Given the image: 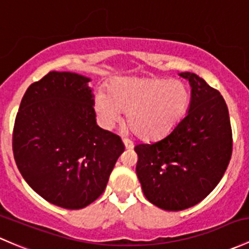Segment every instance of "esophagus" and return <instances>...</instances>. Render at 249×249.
<instances>
[{
  "label": "esophagus",
  "instance_id": "esophagus-1",
  "mask_svg": "<svg viewBox=\"0 0 249 249\" xmlns=\"http://www.w3.org/2000/svg\"><path fill=\"white\" fill-rule=\"evenodd\" d=\"M123 143H124L125 148H126V149H132L133 148V143L130 140H127V138H123Z\"/></svg>",
  "mask_w": 249,
  "mask_h": 249
}]
</instances>
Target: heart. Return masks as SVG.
Returning <instances> with one entry per match:
<instances>
[{
    "label": "heart",
    "mask_w": 249,
    "mask_h": 249,
    "mask_svg": "<svg viewBox=\"0 0 249 249\" xmlns=\"http://www.w3.org/2000/svg\"><path fill=\"white\" fill-rule=\"evenodd\" d=\"M191 103L190 88L179 80L160 77L117 78L107 94L95 98V111L101 123L111 127L127 112V125L143 140L168 135L181 122Z\"/></svg>",
    "instance_id": "1"
}]
</instances>
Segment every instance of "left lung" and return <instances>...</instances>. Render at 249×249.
Here are the masks:
<instances>
[{"label": "left lung", "instance_id": "left-lung-1", "mask_svg": "<svg viewBox=\"0 0 249 249\" xmlns=\"http://www.w3.org/2000/svg\"><path fill=\"white\" fill-rule=\"evenodd\" d=\"M179 75L191 86L187 114L162 140L135 146L143 193L167 211L185 210L209 196L223 177L232 151L223 96L193 72Z\"/></svg>", "mask_w": 249, "mask_h": 249}]
</instances>
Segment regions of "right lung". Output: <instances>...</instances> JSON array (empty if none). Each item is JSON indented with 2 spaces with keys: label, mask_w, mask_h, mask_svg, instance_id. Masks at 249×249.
Wrapping results in <instances>:
<instances>
[{
  "label": "right lung",
  "mask_w": 249,
  "mask_h": 249,
  "mask_svg": "<svg viewBox=\"0 0 249 249\" xmlns=\"http://www.w3.org/2000/svg\"><path fill=\"white\" fill-rule=\"evenodd\" d=\"M90 78L50 71L21 100L13 131L17 166L40 197L78 210L98 199L125 146L96 125Z\"/></svg>",
  "instance_id": "1"
}]
</instances>
